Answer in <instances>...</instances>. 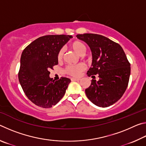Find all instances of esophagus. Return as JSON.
Segmentation results:
<instances>
[{
    "label": "esophagus",
    "instance_id": "esophagus-1",
    "mask_svg": "<svg viewBox=\"0 0 146 146\" xmlns=\"http://www.w3.org/2000/svg\"><path fill=\"white\" fill-rule=\"evenodd\" d=\"M71 81H77V80H80V78H71Z\"/></svg>",
    "mask_w": 146,
    "mask_h": 146
}]
</instances>
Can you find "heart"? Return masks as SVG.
Masks as SVG:
<instances>
[{
	"label": "heart",
	"mask_w": 146,
	"mask_h": 146,
	"mask_svg": "<svg viewBox=\"0 0 146 146\" xmlns=\"http://www.w3.org/2000/svg\"><path fill=\"white\" fill-rule=\"evenodd\" d=\"M71 48L78 54V55H82L86 51V46L82 42L75 40L71 44ZM63 57V50L60 49L57 54L58 61H61ZM86 66L84 64H78L76 65H69L65 69V71L68 75L73 76H79L80 73L85 70Z\"/></svg>",
	"instance_id": "1"
}]
</instances>
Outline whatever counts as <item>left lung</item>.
<instances>
[{
	"instance_id": "obj_1",
	"label": "left lung",
	"mask_w": 146,
	"mask_h": 146,
	"mask_svg": "<svg viewBox=\"0 0 146 146\" xmlns=\"http://www.w3.org/2000/svg\"><path fill=\"white\" fill-rule=\"evenodd\" d=\"M78 39L88 44L92 53L88 76L97 75L86 89V96L98 107L106 108L117 102L126 90L131 73L130 64L119 44L100 35L78 34Z\"/></svg>"
}]
</instances>
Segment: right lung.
Wrapping results in <instances>:
<instances>
[{
    "label": "right lung",
    "instance_id": "1",
    "mask_svg": "<svg viewBox=\"0 0 146 146\" xmlns=\"http://www.w3.org/2000/svg\"><path fill=\"white\" fill-rule=\"evenodd\" d=\"M71 35L40 36L24 49L21 57L19 80L29 100L39 107L51 108L64 97L70 78L53 80L49 70L57 65V54Z\"/></svg>",
    "mask_w": 146,
    "mask_h": 146
}]
</instances>
